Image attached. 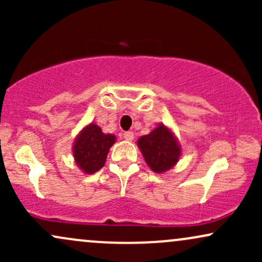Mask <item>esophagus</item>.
I'll use <instances>...</instances> for the list:
<instances>
[{"instance_id": "1", "label": "esophagus", "mask_w": 262, "mask_h": 262, "mask_svg": "<svg viewBox=\"0 0 262 262\" xmlns=\"http://www.w3.org/2000/svg\"><path fill=\"white\" fill-rule=\"evenodd\" d=\"M123 138H124L125 140L132 141L134 139V133H133V132H125V133L123 134Z\"/></svg>"}]
</instances>
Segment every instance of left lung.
Instances as JSON below:
<instances>
[{
  "instance_id": "8db88e82",
  "label": "left lung",
  "mask_w": 262,
  "mask_h": 262,
  "mask_svg": "<svg viewBox=\"0 0 262 262\" xmlns=\"http://www.w3.org/2000/svg\"><path fill=\"white\" fill-rule=\"evenodd\" d=\"M141 154L148 166L156 173L166 172L177 164L181 156V145L169 127L159 124L149 134L138 139Z\"/></svg>"
}]
</instances>
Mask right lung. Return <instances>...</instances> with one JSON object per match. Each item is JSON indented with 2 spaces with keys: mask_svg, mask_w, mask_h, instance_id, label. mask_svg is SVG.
Instances as JSON below:
<instances>
[{
  "mask_svg": "<svg viewBox=\"0 0 262 262\" xmlns=\"http://www.w3.org/2000/svg\"><path fill=\"white\" fill-rule=\"evenodd\" d=\"M116 143V135L104 134L95 123H90L77 134L74 141L75 162L83 173L91 175L102 169L111 146Z\"/></svg>",
  "mask_w": 262,
  "mask_h": 262,
  "instance_id": "right-lung-1",
  "label": "right lung"
}]
</instances>
